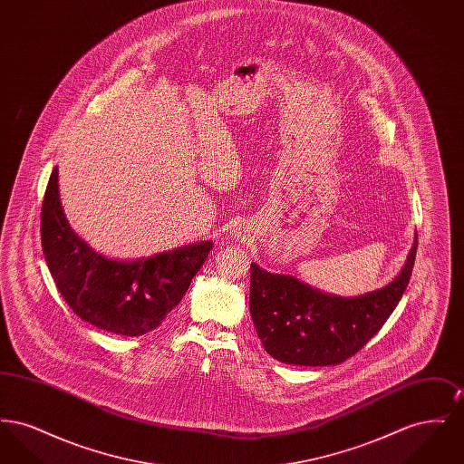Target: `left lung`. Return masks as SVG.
<instances>
[{
    "instance_id": "obj_1",
    "label": "left lung",
    "mask_w": 464,
    "mask_h": 464,
    "mask_svg": "<svg viewBox=\"0 0 464 464\" xmlns=\"http://www.w3.org/2000/svg\"><path fill=\"white\" fill-rule=\"evenodd\" d=\"M418 238L397 278L358 297H337L287 275L250 265V314L266 352L282 363L325 367L358 353L397 308L416 261Z\"/></svg>"
}]
</instances>
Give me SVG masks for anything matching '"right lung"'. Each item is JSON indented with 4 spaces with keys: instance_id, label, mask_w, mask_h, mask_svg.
I'll use <instances>...</instances> for the list:
<instances>
[{
    "instance_id": "add662e5",
    "label": "right lung",
    "mask_w": 464,
    "mask_h": 464,
    "mask_svg": "<svg viewBox=\"0 0 464 464\" xmlns=\"http://www.w3.org/2000/svg\"><path fill=\"white\" fill-rule=\"evenodd\" d=\"M57 176L55 167L42 205V246L67 306L102 331L130 337L153 331L180 303L214 243L186 245L150 259H108L69 227Z\"/></svg>"
}]
</instances>
